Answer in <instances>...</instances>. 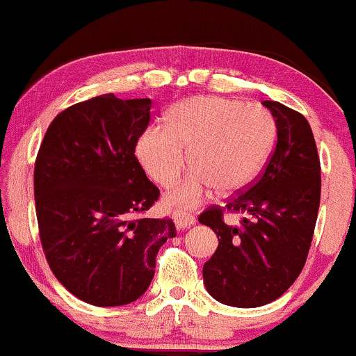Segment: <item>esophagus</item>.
I'll use <instances>...</instances> for the list:
<instances>
[{"label":"esophagus","instance_id":"obj_1","mask_svg":"<svg viewBox=\"0 0 356 356\" xmlns=\"http://www.w3.org/2000/svg\"><path fill=\"white\" fill-rule=\"evenodd\" d=\"M173 220H175V225H177L178 229H185V228H190L196 225V218L193 215H190V213L186 211H181V210H177L173 215Z\"/></svg>","mask_w":356,"mask_h":356}]
</instances>
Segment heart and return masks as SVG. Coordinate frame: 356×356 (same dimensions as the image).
Here are the masks:
<instances>
[{
	"mask_svg": "<svg viewBox=\"0 0 356 356\" xmlns=\"http://www.w3.org/2000/svg\"><path fill=\"white\" fill-rule=\"evenodd\" d=\"M277 141V121L263 106L215 95L181 99L165 116V129L149 128L136 153L158 185L171 186L188 165L193 168L171 190V207H195L211 190L227 196L258 177Z\"/></svg>",
	"mask_w": 356,
	"mask_h": 356,
	"instance_id": "obj_1",
	"label": "heart"
}]
</instances>
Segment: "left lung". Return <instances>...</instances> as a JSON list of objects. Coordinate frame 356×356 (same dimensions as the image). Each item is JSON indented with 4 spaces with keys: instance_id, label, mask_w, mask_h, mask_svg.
I'll return each instance as SVG.
<instances>
[{
    "instance_id": "obj_1",
    "label": "left lung",
    "mask_w": 356,
    "mask_h": 356,
    "mask_svg": "<svg viewBox=\"0 0 356 356\" xmlns=\"http://www.w3.org/2000/svg\"><path fill=\"white\" fill-rule=\"evenodd\" d=\"M277 121V146L260 178L225 207L198 216L218 236L203 266L208 293L220 303L257 308L277 300L302 273L320 208V158L310 123L278 102H263ZM223 211L252 216L240 227L222 221Z\"/></svg>"
}]
</instances>
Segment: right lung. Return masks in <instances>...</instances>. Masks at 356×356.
I'll return each mask as SVG.
<instances>
[{"label": "right lung", "instance_id": "obj_1", "mask_svg": "<svg viewBox=\"0 0 356 356\" xmlns=\"http://www.w3.org/2000/svg\"><path fill=\"white\" fill-rule=\"evenodd\" d=\"M152 99L95 96L51 121L35 163L41 246L58 282L95 307L135 302L173 220L146 218L160 196L135 156Z\"/></svg>", "mask_w": 356, "mask_h": 356}]
</instances>
